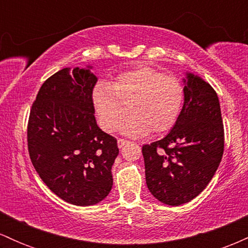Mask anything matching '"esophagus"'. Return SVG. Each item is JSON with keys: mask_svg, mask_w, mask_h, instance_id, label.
<instances>
[{"mask_svg": "<svg viewBox=\"0 0 248 248\" xmlns=\"http://www.w3.org/2000/svg\"><path fill=\"white\" fill-rule=\"evenodd\" d=\"M127 143H128V141L124 140V139H119V140H118V147L120 148V149L124 146V144H127Z\"/></svg>", "mask_w": 248, "mask_h": 248, "instance_id": "obj_1", "label": "esophagus"}]
</instances>
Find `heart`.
<instances>
[{
    "instance_id": "b5f03b06",
    "label": "heart",
    "mask_w": 248,
    "mask_h": 248,
    "mask_svg": "<svg viewBox=\"0 0 248 248\" xmlns=\"http://www.w3.org/2000/svg\"><path fill=\"white\" fill-rule=\"evenodd\" d=\"M92 102L99 124L106 132L120 129L133 138L160 134L171 129L181 115L184 104V86L179 79L166 76L149 66L122 72L112 84L96 82Z\"/></svg>"
}]
</instances>
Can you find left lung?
<instances>
[{
    "instance_id": "obj_1",
    "label": "left lung",
    "mask_w": 248,
    "mask_h": 248,
    "mask_svg": "<svg viewBox=\"0 0 248 248\" xmlns=\"http://www.w3.org/2000/svg\"><path fill=\"white\" fill-rule=\"evenodd\" d=\"M184 104L177 122L160 141L144 144L142 154L149 191L163 204L178 206L205 189L224 153V126L216 91L186 72Z\"/></svg>"
}]
</instances>
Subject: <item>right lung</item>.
Returning a JSON list of instances; mask_svg holds the SVG:
<instances>
[{
  "instance_id": "right-lung-1",
  "label": "right lung",
  "mask_w": 248,
  "mask_h": 248,
  "mask_svg": "<svg viewBox=\"0 0 248 248\" xmlns=\"http://www.w3.org/2000/svg\"><path fill=\"white\" fill-rule=\"evenodd\" d=\"M92 66L65 67L44 81L30 110L28 148L37 173L59 198L78 206L101 202L113 186L116 139L98 127Z\"/></svg>"
}]
</instances>
